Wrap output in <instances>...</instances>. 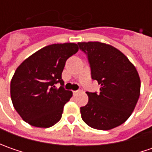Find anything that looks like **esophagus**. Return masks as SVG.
Returning <instances> with one entry per match:
<instances>
[{
	"mask_svg": "<svg viewBox=\"0 0 152 152\" xmlns=\"http://www.w3.org/2000/svg\"><path fill=\"white\" fill-rule=\"evenodd\" d=\"M81 91H82V89L80 88V89H79L78 91H73V94H77V93H79V92H81Z\"/></svg>",
	"mask_w": 152,
	"mask_h": 152,
	"instance_id": "1",
	"label": "esophagus"
}]
</instances>
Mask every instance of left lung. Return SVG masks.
<instances>
[{
    "instance_id": "1",
    "label": "left lung",
    "mask_w": 152,
    "mask_h": 152,
    "mask_svg": "<svg viewBox=\"0 0 152 152\" xmlns=\"http://www.w3.org/2000/svg\"><path fill=\"white\" fill-rule=\"evenodd\" d=\"M87 56L91 79L101 85L100 93L86 92L89 102L80 107L87 125L108 130L128 119L136 106L140 79L135 67L120 50L101 42H79Z\"/></svg>"
}]
</instances>
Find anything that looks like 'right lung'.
<instances>
[{
	"label": "right lung",
	"instance_id": "right-lung-1",
	"mask_svg": "<svg viewBox=\"0 0 152 152\" xmlns=\"http://www.w3.org/2000/svg\"><path fill=\"white\" fill-rule=\"evenodd\" d=\"M79 50L77 44L47 45L23 61L11 81L15 110L30 125L49 128L61 119L72 91L64 89L61 73L67 59ZM61 86L56 88L55 85Z\"/></svg>",
	"mask_w": 152,
	"mask_h": 152
}]
</instances>
